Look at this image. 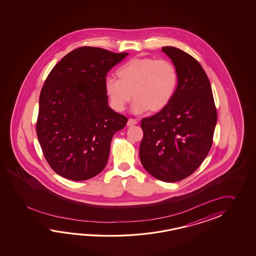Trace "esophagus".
Segmentation results:
<instances>
[{
    "mask_svg": "<svg viewBox=\"0 0 256 256\" xmlns=\"http://www.w3.org/2000/svg\"><path fill=\"white\" fill-rule=\"evenodd\" d=\"M136 124H137V120H134V119H129L128 122H127V126H128V127L136 126Z\"/></svg>",
    "mask_w": 256,
    "mask_h": 256,
    "instance_id": "esophagus-1",
    "label": "esophagus"
}]
</instances>
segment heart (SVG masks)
<instances>
[{
    "label": "heart",
    "mask_w": 256,
    "mask_h": 256,
    "mask_svg": "<svg viewBox=\"0 0 256 256\" xmlns=\"http://www.w3.org/2000/svg\"><path fill=\"white\" fill-rule=\"evenodd\" d=\"M119 80L107 78L104 90L116 112H122L130 100L132 110L140 114L147 110L158 112L172 100L178 86V71L169 60L138 58L128 61L116 72Z\"/></svg>",
    "instance_id": "obj_1"
}]
</instances>
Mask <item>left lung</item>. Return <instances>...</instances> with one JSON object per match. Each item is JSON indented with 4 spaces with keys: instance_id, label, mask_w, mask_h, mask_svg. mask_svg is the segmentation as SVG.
<instances>
[{
    "instance_id": "8db88e82",
    "label": "left lung",
    "mask_w": 256,
    "mask_h": 256,
    "mask_svg": "<svg viewBox=\"0 0 256 256\" xmlns=\"http://www.w3.org/2000/svg\"><path fill=\"white\" fill-rule=\"evenodd\" d=\"M164 53L178 71V86L170 104L142 120V164L164 182L184 180L196 171L210 150L217 110L206 72L192 56L174 46Z\"/></svg>"
}]
</instances>
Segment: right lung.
I'll list each match as a JSON object with an SVG mask.
<instances>
[{"instance_id":"1","label":"right lung","mask_w":256,"mask_h":256,"mask_svg":"<svg viewBox=\"0 0 256 256\" xmlns=\"http://www.w3.org/2000/svg\"><path fill=\"white\" fill-rule=\"evenodd\" d=\"M127 54L82 46L66 54L49 73L39 97L36 134L56 174L82 181L105 168L112 138L128 120L110 108L104 80Z\"/></svg>"}]
</instances>
